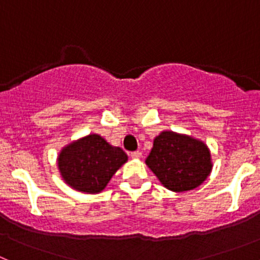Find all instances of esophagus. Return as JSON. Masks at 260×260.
<instances>
[{
    "label": "esophagus",
    "instance_id": "1",
    "mask_svg": "<svg viewBox=\"0 0 260 260\" xmlns=\"http://www.w3.org/2000/svg\"><path fill=\"white\" fill-rule=\"evenodd\" d=\"M131 157H132V158H135V159H138V158H141V157H142V153H141L140 151H135V152H132V153H131Z\"/></svg>",
    "mask_w": 260,
    "mask_h": 260
}]
</instances>
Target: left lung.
<instances>
[{
	"instance_id": "left-lung-1",
	"label": "left lung",
	"mask_w": 260,
	"mask_h": 260,
	"mask_svg": "<svg viewBox=\"0 0 260 260\" xmlns=\"http://www.w3.org/2000/svg\"><path fill=\"white\" fill-rule=\"evenodd\" d=\"M146 165L174 192L199 187L212 170L210 149L205 142L172 131L156 136Z\"/></svg>"
}]
</instances>
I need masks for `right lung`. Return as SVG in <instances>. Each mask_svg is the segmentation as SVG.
Wrapping results in <instances>:
<instances>
[{"label": "right lung", "mask_w": 260, "mask_h": 260, "mask_svg": "<svg viewBox=\"0 0 260 260\" xmlns=\"http://www.w3.org/2000/svg\"><path fill=\"white\" fill-rule=\"evenodd\" d=\"M127 161V153L120 147L91 133L62 147L57 156V169L64 182L74 190L99 193Z\"/></svg>", "instance_id": "obj_1"}]
</instances>
